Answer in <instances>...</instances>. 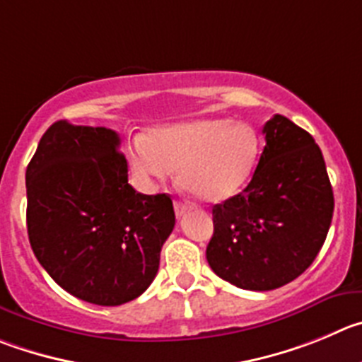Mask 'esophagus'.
Here are the masks:
<instances>
[{"label": "esophagus", "mask_w": 362, "mask_h": 362, "mask_svg": "<svg viewBox=\"0 0 362 362\" xmlns=\"http://www.w3.org/2000/svg\"><path fill=\"white\" fill-rule=\"evenodd\" d=\"M187 211H191V205L185 204V202H180V200L175 202V212H177L178 218H180V216H184Z\"/></svg>", "instance_id": "34e87169"}]
</instances>
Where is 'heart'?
Instances as JSON below:
<instances>
[{
  "mask_svg": "<svg viewBox=\"0 0 362 362\" xmlns=\"http://www.w3.org/2000/svg\"><path fill=\"white\" fill-rule=\"evenodd\" d=\"M261 155V139L248 123L230 117H198L153 128L128 148L134 173L143 182L180 180L205 204L235 197L252 178Z\"/></svg>",
  "mask_w": 362,
  "mask_h": 362,
  "instance_id": "heart-1",
  "label": "heart"
}]
</instances>
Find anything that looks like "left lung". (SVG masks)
<instances>
[{"mask_svg": "<svg viewBox=\"0 0 362 362\" xmlns=\"http://www.w3.org/2000/svg\"><path fill=\"white\" fill-rule=\"evenodd\" d=\"M266 146L243 192L212 207L207 261L241 289L272 291L302 275L325 243L334 194L313 135L275 114Z\"/></svg>", "mask_w": 362, "mask_h": 362, "instance_id": "left-lung-1", "label": "left lung"}]
</instances>
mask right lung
Returning <instances> with one entry per match:
<instances>
[{"instance_id":"add662e5","label":"right lung","mask_w":362,"mask_h":362,"mask_svg":"<svg viewBox=\"0 0 362 362\" xmlns=\"http://www.w3.org/2000/svg\"><path fill=\"white\" fill-rule=\"evenodd\" d=\"M119 135L57 121L26 168V227L37 261L60 288L121 305L153 282L175 227L170 194L128 184Z\"/></svg>"}]
</instances>
